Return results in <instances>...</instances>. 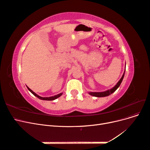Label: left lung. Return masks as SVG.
I'll return each instance as SVG.
<instances>
[{
	"label": "left lung",
	"instance_id": "8db88e82",
	"mask_svg": "<svg viewBox=\"0 0 150 150\" xmlns=\"http://www.w3.org/2000/svg\"><path fill=\"white\" fill-rule=\"evenodd\" d=\"M125 71L124 72L123 74H122L121 78L120 79V81L117 82V83L112 88H111V89H108L106 91H103V92H89L88 93L90 95H91L93 96H95V97H105V96H108L109 95L111 94L112 93H114L115 91L119 88V86H120L122 79H123L124 78V76H125Z\"/></svg>",
	"mask_w": 150,
	"mask_h": 150
}]
</instances>
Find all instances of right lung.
I'll return each instance as SVG.
<instances>
[{
	"label": "right lung",
	"mask_w": 150,
	"mask_h": 150,
	"mask_svg": "<svg viewBox=\"0 0 150 150\" xmlns=\"http://www.w3.org/2000/svg\"><path fill=\"white\" fill-rule=\"evenodd\" d=\"M28 88V89H29V91H30L32 93H33L35 96H36L37 98H38L39 99H42V100H46V101H52V100H54V99H57V98H59V97H60L61 95L62 94V93H60V94H57V95H55V96H51V97H41V96H39V95H38L36 93H35L33 91H32L29 87H27Z\"/></svg>",
	"instance_id": "1"
}]
</instances>
